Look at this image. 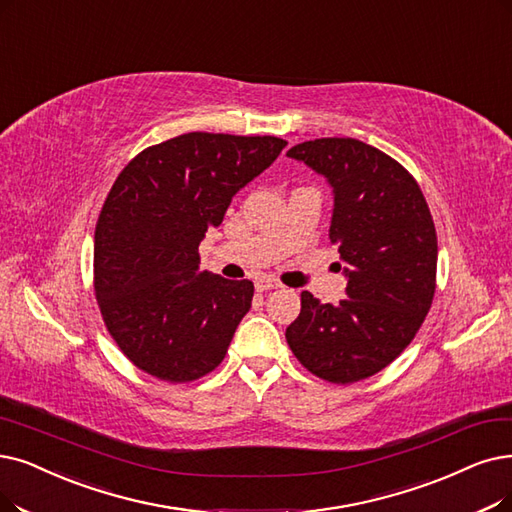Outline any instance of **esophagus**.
Here are the masks:
<instances>
[{
    "label": "esophagus",
    "mask_w": 512,
    "mask_h": 512,
    "mask_svg": "<svg viewBox=\"0 0 512 512\" xmlns=\"http://www.w3.org/2000/svg\"><path fill=\"white\" fill-rule=\"evenodd\" d=\"M254 285H256L258 292H271V290H279L281 288V283L271 279V277H260V279H256Z\"/></svg>",
    "instance_id": "1"
}]
</instances>
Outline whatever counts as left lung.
<instances>
[{
	"label": "left lung",
	"instance_id": "8db88e82",
	"mask_svg": "<svg viewBox=\"0 0 512 512\" xmlns=\"http://www.w3.org/2000/svg\"><path fill=\"white\" fill-rule=\"evenodd\" d=\"M334 187L330 241L349 264L346 296L300 294L285 330L296 359L321 380L353 384L391 365L414 340L437 288V231L416 178L355 138H315L288 151Z\"/></svg>",
	"mask_w": 512,
	"mask_h": 512
}]
</instances>
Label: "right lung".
Here are the masks:
<instances>
[{"label": "right lung", "mask_w": 512, "mask_h": 512, "mask_svg": "<svg viewBox=\"0 0 512 512\" xmlns=\"http://www.w3.org/2000/svg\"><path fill=\"white\" fill-rule=\"evenodd\" d=\"M285 145L277 136L189 132L140 151L115 178L94 233V294L107 332L138 370L182 384L227 355L254 283L199 271V243Z\"/></svg>", "instance_id": "add662e5"}]
</instances>
